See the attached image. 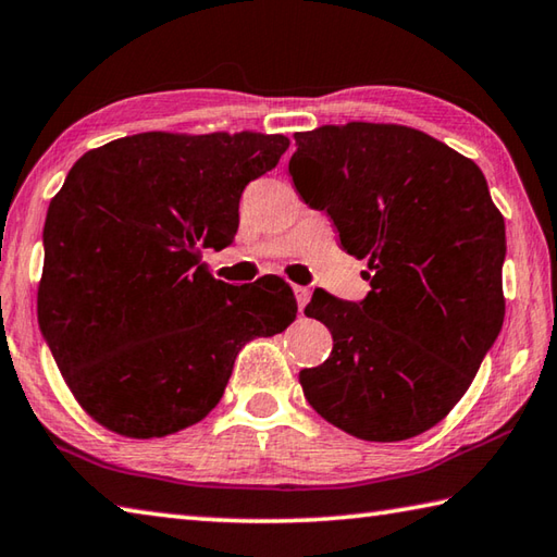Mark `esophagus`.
Wrapping results in <instances>:
<instances>
[{"label":"esophagus","mask_w":557,"mask_h":557,"mask_svg":"<svg viewBox=\"0 0 557 557\" xmlns=\"http://www.w3.org/2000/svg\"><path fill=\"white\" fill-rule=\"evenodd\" d=\"M292 292H295L297 307H299V309H305V307H307V301H309V297H311V292H309L307 287H301V285H292Z\"/></svg>","instance_id":"esophagus-1"}]
</instances>
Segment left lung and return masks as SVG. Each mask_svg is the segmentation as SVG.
<instances>
[{
  "mask_svg": "<svg viewBox=\"0 0 557 557\" xmlns=\"http://www.w3.org/2000/svg\"><path fill=\"white\" fill-rule=\"evenodd\" d=\"M289 175L326 211L341 246L368 260L360 305L317 289L307 317L333 350L299 372L333 426L394 443L446 419L504 323V216L470 158L399 124H326L295 134Z\"/></svg>",
  "mask_w": 557,
  "mask_h": 557,
  "instance_id": "8db88e82",
  "label": "left lung"
}]
</instances>
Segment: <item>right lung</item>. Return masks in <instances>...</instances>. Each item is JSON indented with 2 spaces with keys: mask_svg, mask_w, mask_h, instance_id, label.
<instances>
[{
  "mask_svg": "<svg viewBox=\"0 0 557 557\" xmlns=\"http://www.w3.org/2000/svg\"><path fill=\"white\" fill-rule=\"evenodd\" d=\"M289 148L282 134L116 138L50 199L38 321L79 407L126 438H163L216 407L240 348L297 317L285 280L234 287L201 262L238 201Z\"/></svg>",
  "mask_w": 557,
  "mask_h": 557,
  "instance_id": "obj_1",
  "label": "right lung"
}]
</instances>
